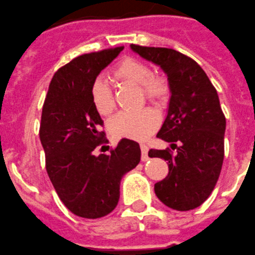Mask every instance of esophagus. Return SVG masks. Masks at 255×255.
<instances>
[{"label":"esophagus","instance_id":"obj_1","mask_svg":"<svg viewBox=\"0 0 255 255\" xmlns=\"http://www.w3.org/2000/svg\"><path fill=\"white\" fill-rule=\"evenodd\" d=\"M140 152H142V160L143 162H147L149 159L148 157V145L147 144H140Z\"/></svg>","mask_w":255,"mask_h":255}]
</instances>
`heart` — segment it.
Returning a JSON list of instances; mask_svg holds the SVG:
<instances>
[{"label": "heart", "mask_w": 255, "mask_h": 255, "mask_svg": "<svg viewBox=\"0 0 255 255\" xmlns=\"http://www.w3.org/2000/svg\"><path fill=\"white\" fill-rule=\"evenodd\" d=\"M115 80L139 86L147 101L159 103L169 93V83L162 75L152 73V68L145 62L134 58H126L113 68ZM91 103L96 112L102 117L112 115L116 108L112 90L105 80L98 78L91 86ZM160 123L159 115L152 108H143L137 112H121L110 122L113 137L128 139H144L152 134Z\"/></svg>", "instance_id": "b5f03b06"}]
</instances>
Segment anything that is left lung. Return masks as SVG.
Here are the masks:
<instances>
[{"label": "left lung", "instance_id": "left-lung-1", "mask_svg": "<svg viewBox=\"0 0 255 255\" xmlns=\"http://www.w3.org/2000/svg\"><path fill=\"white\" fill-rule=\"evenodd\" d=\"M130 48L159 66L168 77V115L157 137L172 143L167 149H150L149 157L168 160L169 172L154 184L155 196L175 211H190L207 201L221 174L224 158L226 117L218 93L194 59L164 47ZM179 144V146H177Z\"/></svg>", "mask_w": 255, "mask_h": 255}]
</instances>
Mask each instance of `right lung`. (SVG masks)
I'll use <instances>...</instances> for the list:
<instances>
[{
    "label": "right lung",
    "instance_id": "1",
    "mask_svg": "<svg viewBox=\"0 0 255 255\" xmlns=\"http://www.w3.org/2000/svg\"><path fill=\"white\" fill-rule=\"evenodd\" d=\"M122 49L82 54L59 68L42 108L39 139L46 170L62 203L82 218L110 214L120 201L121 179L140 160L139 144L127 138L108 154H95L108 140L91 103V86Z\"/></svg>",
    "mask_w": 255,
    "mask_h": 255
}]
</instances>
